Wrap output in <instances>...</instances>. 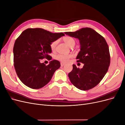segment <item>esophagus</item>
<instances>
[{
	"instance_id": "obj_1",
	"label": "esophagus",
	"mask_w": 125,
	"mask_h": 125,
	"mask_svg": "<svg viewBox=\"0 0 125 125\" xmlns=\"http://www.w3.org/2000/svg\"><path fill=\"white\" fill-rule=\"evenodd\" d=\"M65 65V63H64L63 62H62L61 63H60V65H61L62 67H63Z\"/></svg>"
}]
</instances>
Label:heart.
<instances>
[{
	"mask_svg": "<svg viewBox=\"0 0 125 125\" xmlns=\"http://www.w3.org/2000/svg\"><path fill=\"white\" fill-rule=\"evenodd\" d=\"M63 40L68 46L72 47H73L75 45V41L73 37H69V36H65L63 38ZM58 43V41H55L51 43L50 45V47L51 50L54 51L55 50L57 45ZM73 55L72 54H68V55H64V54H58L56 55L55 58L57 60H58L59 61H61L62 62H67L68 61L69 59L72 57H73Z\"/></svg>",
	"mask_w": 125,
	"mask_h": 125,
	"instance_id": "obj_1",
	"label": "heart"
}]
</instances>
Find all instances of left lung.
I'll return each mask as SVG.
<instances>
[{"label": "left lung", "instance_id": "8db88e82", "mask_svg": "<svg viewBox=\"0 0 125 125\" xmlns=\"http://www.w3.org/2000/svg\"><path fill=\"white\" fill-rule=\"evenodd\" d=\"M70 36L80 41V51L77 62L84 63L82 69L73 65L68 74L71 82L81 90H88L96 86L103 79L110 65L109 47L104 37L90 28L75 32H66Z\"/></svg>", "mask_w": 125, "mask_h": 125}]
</instances>
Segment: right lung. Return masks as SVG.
Returning <instances> with one entry per match:
<instances>
[{
    "instance_id": "1",
    "label": "right lung",
    "mask_w": 125,
    "mask_h": 125,
    "mask_svg": "<svg viewBox=\"0 0 125 125\" xmlns=\"http://www.w3.org/2000/svg\"><path fill=\"white\" fill-rule=\"evenodd\" d=\"M65 34L53 33L41 28L24 30L15 41L13 62L18 77L24 84L33 89L43 88L50 81L60 63L52 60L48 65L41 63V59L50 60V45Z\"/></svg>"
}]
</instances>
